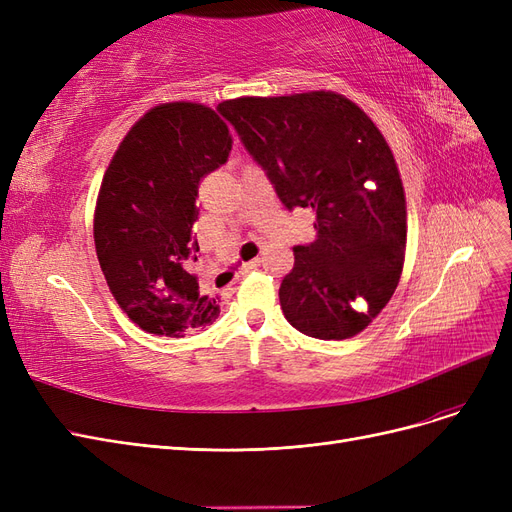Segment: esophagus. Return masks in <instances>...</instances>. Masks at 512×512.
<instances>
[{
  "instance_id": "obj_1",
  "label": "esophagus",
  "mask_w": 512,
  "mask_h": 512,
  "mask_svg": "<svg viewBox=\"0 0 512 512\" xmlns=\"http://www.w3.org/2000/svg\"><path fill=\"white\" fill-rule=\"evenodd\" d=\"M256 267H260V258H254V260H250V262H245L241 273H247V271H252V269H256Z\"/></svg>"
}]
</instances>
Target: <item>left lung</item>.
<instances>
[{
	"instance_id": "1",
	"label": "left lung",
	"mask_w": 512,
	"mask_h": 512,
	"mask_svg": "<svg viewBox=\"0 0 512 512\" xmlns=\"http://www.w3.org/2000/svg\"><path fill=\"white\" fill-rule=\"evenodd\" d=\"M250 158L292 211L316 213V241L294 245L280 303L316 339L361 333L397 288L406 250V196L384 136L333 91L237 98L218 106Z\"/></svg>"
}]
</instances>
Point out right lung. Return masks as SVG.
I'll return each instance as SVG.
<instances>
[{
  "label": "right lung",
  "instance_id": "1",
  "mask_svg": "<svg viewBox=\"0 0 512 512\" xmlns=\"http://www.w3.org/2000/svg\"><path fill=\"white\" fill-rule=\"evenodd\" d=\"M222 117L203 104H160L134 123L108 164L94 241L106 284L147 333L183 337L207 327L220 305L198 288V185L226 164Z\"/></svg>",
  "mask_w": 512,
  "mask_h": 512
}]
</instances>
